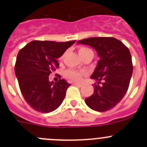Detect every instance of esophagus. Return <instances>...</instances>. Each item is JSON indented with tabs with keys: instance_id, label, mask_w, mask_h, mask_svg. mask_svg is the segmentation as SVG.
I'll list each match as a JSON object with an SVG mask.
<instances>
[{
	"instance_id": "34e87169",
	"label": "esophagus",
	"mask_w": 147,
	"mask_h": 147,
	"mask_svg": "<svg viewBox=\"0 0 147 147\" xmlns=\"http://www.w3.org/2000/svg\"><path fill=\"white\" fill-rule=\"evenodd\" d=\"M74 84H75V86H77V87H82V84H80V83H74Z\"/></svg>"
}]
</instances>
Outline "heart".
I'll return each mask as SVG.
<instances>
[{
	"instance_id": "b5f03b06",
	"label": "heart",
	"mask_w": 147,
	"mask_h": 147,
	"mask_svg": "<svg viewBox=\"0 0 147 147\" xmlns=\"http://www.w3.org/2000/svg\"><path fill=\"white\" fill-rule=\"evenodd\" d=\"M78 53H79L80 55L81 56V57H82L84 55L87 54V53H93L92 50L91 49L88 48V47H80L78 49ZM63 56H62L60 57V60L63 59ZM84 75V72H80V71L74 70V69H68L65 72V76L67 78H69L71 80L75 81V82H80L81 81L82 78V75Z\"/></svg>"
}]
</instances>
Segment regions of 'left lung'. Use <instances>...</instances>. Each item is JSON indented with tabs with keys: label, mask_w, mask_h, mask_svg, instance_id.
I'll return each mask as SVG.
<instances>
[{
	"label": "left lung",
	"mask_w": 147,
	"mask_h": 147,
	"mask_svg": "<svg viewBox=\"0 0 147 147\" xmlns=\"http://www.w3.org/2000/svg\"><path fill=\"white\" fill-rule=\"evenodd\" d=\"M78 43L91 46L100 58L91 75L97 82L94 93L85 99L86 105L97 112L112 109L122 100L129 85L133 72L129 50L119 40L109 37L87 38Z\"/></svg>",
	"instance_id": "1"
}]
</instances>
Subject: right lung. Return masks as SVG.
<instances>
[{
    "label": "right lung",
    "instance_id": "1",
    "mask_svg": "<svg viewBox=\"0 0 147 147\" xmlns=\"http://www.w3.org/2000/svg\"><path fill=\"white\" fill-rule=\"evenodd\" d=\"M76 42L33 40L18 52L15 73L26 102L35 110L49 113L60 107L71 85L63 79L49 81L59 67L57 59Z\"/></svg>",
    "mask_w": 147,
    "mask_h": 147
}]
</instances>
